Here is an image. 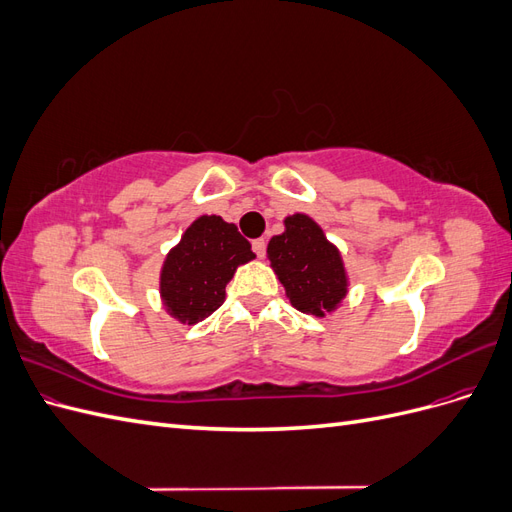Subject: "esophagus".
Instances as JSON below:
<instances>
[{
    "label": "esophagus",
    "mask_w": 512,
    "mask_h": 512,
    "mask_svg": "<svg viewBox=\"0 0 512 512\" xmlns=\"http://www.w3.org/2000/svg\"><path fill=\"white\" fill-rule=\"evenodd\" d=\"M252 250L256 252L258 258H262V256H265V252H267V241L265 239H254L252 241Z\"/></svg>",
    "instance_id": "34e87169"
}]
</instances>
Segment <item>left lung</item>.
Listing matches in <instances>:
<instances>
[{
  "label": "left lung",
  "instance_id": "left-lung-1",
  "mask_svg": "<svg viewBox=\"0 0 512 512\" xmlns=\"http://www.w3.org/2000/svg\"><path fill=\"white\" fill-rule=\"evenodd\" d=\"M286 230L269 241L271 267L290 303L305 314L324 316L346 297V271L337 247L303 213L284 220Z\"/></svg>",
  "mask_w": 512,
  "mask_h": 512
}]
</instances>
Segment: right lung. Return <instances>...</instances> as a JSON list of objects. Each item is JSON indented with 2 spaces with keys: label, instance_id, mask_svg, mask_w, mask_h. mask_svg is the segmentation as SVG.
<instances>
[{
  "label": "right lung",
  "instance_id": "right-lung-1",
  "mask_svg": "<svg viewBox=\"0 0 512 512\" xmlns=\"http://www.w3.org/2000/svg\"><path fill=\"white\" fill-rule=\"evenodd\" d=\"M252 245L220 215L198 218L164 260L160 292L170 316L196 324L224 303L237 267L252 260Z\"/></svg>",
  "mask_w": 512,
  "mask_h": 512
}]
</instances>
